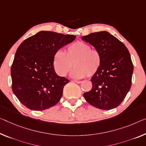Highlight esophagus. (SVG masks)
<instances>
[{
	"label": "esophagus",
	"mask_w": 146,
	"mask_h": 146,
	"mask_svg": "<svg viewBox=\"0 0 146 146\" xmlns=\"http://www.w3.org/2000/svg\"><path fill=\"white\" fill-rule=\"evenodd\" d=\"M73 82L76 83V84H81V83H82L81 81H78V80H73Z\"/></svg>",
	"instance_id": "1"
}]
</instances>
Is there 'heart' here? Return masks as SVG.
Instances as JSON below:
<instances>
[{"label":"heart","mask_w":146,"mask_h":146,"mask_svg":"<svg viewBox=\"0 0 146 146\" xmlns=\"http://www.w3.org/2000/svg\"><path fill=\"white\" fill-rule=\"evenodd\" d=\"M72 77L80 79L86 76L95 75L102 64V57L99 51L91 49L89 44L77 41L66 47L65 53L57 51L53 57V66L57 74L64 76L71 68Z\"/></svg>","instance_id":"heart-1"}]
</instances>
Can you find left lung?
<instances>
[{"label": "left lung", "instance_id": "1", "mask_svg": "<svg viewBox=\"0 0 146 146\" xmlns=\"http://www.w3.org/2000/svg\"><path fill=\"white\" fill-rule=\"evenodd\" d=\"M99 51L102 64L91 78V90L84 94L86 101L101 110L117 107L131 87L133 64L125 44L107 31L91 33L82 38Z\"/></svg>", "mask_w": 146, "mask_h": 146}]
</instances>
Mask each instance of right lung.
<instances>
[{"mask_svg": "<svg viewBox=\"0 0 146 146\" xmlns=\"http://www.w3.org/2000/svg\"><path fill=\"white\" fill-rule=\"evenodd\" d=\"M76 36L40 31L19 45L11 67L12 91L25 106L42 111L57 104L69 82L56 74L55 53Z\"/></svg>", "mask_w": 146, "mask_h": 146, "instance_id": "obj_1", "label": "right lung"}]
</instances>
